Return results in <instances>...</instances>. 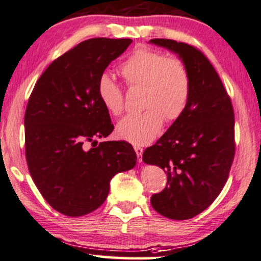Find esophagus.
Instances as JSON below:
<instances>
[{
    "label": "esophagus",
    "instance_id": "1",
    "mask_svg": "<svg viewBox=\"0 0 261 261\" xmlns=\"http://www.w3.org/2000/svg\"><path fill=\"white\" fill-rule=\"evenodd\" d=\"M134 150H135V153H137V155H138V161L141 162V161H142L143 148H141V147H139V146H135V147H134Z\"/></svg>",
    "mask_w": 261,
    "mask_h": 261
}]
</instances>
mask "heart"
I'll return each instance as SVG.
<instances>
[{"instance_id": "obj_1", "label": "heart", "mask_w": 261, "mask_h": 261, "mask_svg": "<svg viewBox=\"0 0 261 261\" xmlns=\"http://www.w3.org/2000/svg\"><path fill=\"white\" fill-rule=\"evenodd\" d=\"M119 71L128 86L142 87L141 106L146 111L120 120L116 135L133 145H147L160 133L165 118L173 121L184 114L191 97L190 70L182 60L138 48L121 63ZM97 95L109 114L122 112V90L107 74L99 79Z\"/></svg>"}]
</instances>
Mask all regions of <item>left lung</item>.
Here are the masks:
<instances>
[{
    "instance_id": "8db88e82",
    "label": "left lung",
    "mask_w": 261,
    "mask_h": 261,
    "mask_svg": "<svg viewBox=\"0 0 261 261\" xmlns=\"http://www.w3.org/2000/svg\"><path fill=\"white\" fill-rule=\"evenodd\" d=\"M149 43L174 53L191 75V97L142 160L167 174V186L150 198L153 208L173 220H186L205 211L220 194L234 158V113L228 94L201 51L174 40Z\"/></svg>"
}]
</instances>
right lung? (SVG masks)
I'll return each instance as SVG.
<instances>
[{
	"instance_id": "obj_1",
	"label": "right lung",
	"mask_w": 261,
	"mask_h": 261,
	"mask_svg": "<svg viewBox=\"0 0 261 261\" xmlns=\"http://www.w3.org/2000/svg\"><path fill=\"white\" fill-rule=\"evenodd\" d=\"M130 43V39L103 37L79 43L50 63L29 97L24 130L30 175L49 205L68 217L99 208L112 177L137 165V154L126 141L85 146L114 129L97 84Z\"/></svg>"
}]
</instances>
